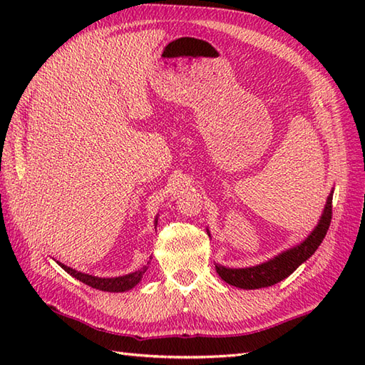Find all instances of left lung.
<instances>
[{
	"label": "left lung",
	"mask_w": 365,
	"mask_h": 365,
	"mask_svg": "<svg viewBox=\"0 0 365 365\" xmlns=\"http://www.w3.org/2000/svg\"><path fill=\"white\" fill-rule=\"evenodd\" d=\"M332 192L328 196L327 205L322 218L317 224V227L312 230L304 242L290 247L281 254H277L274 259H269L268 262H263L260 265L250 267V268H226L222 265H215L216 273L220 274L222 281L227 284L238 287V289L245 290H254L262 289V287H269L282 279L289 277L294 269H297L301 263H304L311 255L319 250L324 235L329 229L331 218H332Z\"/></svg>",
	"instance_id": "1"
}]
</instances>
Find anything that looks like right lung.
Here are the masks:
<instances>
[{
  "mask_svg": "<svg viewBox=\"0 0 365 365\" xmlns=\"http://www.w3.org/2000/svg\"><path fill=\"white\" fill-rule=\"evenodd\" d=\"M155 227H157V220H155ZM61 268H64L68 274L73 276L75 279H78L83 284H86L92 289H97V290H103V292H127L130 289H133V287L141 281L143 274L147 271V267H143L141 269L135 271V273H130L125 276H119V277H97V276H92V274H84L80 273V271H76L71 267H66L63 263H59ZM149 265V263H147Z\"/></svg>",
  "mask_w": 365,
  "mask_h": 365,
  "instance_id": "add662e5",
  "label": "right lung"
}]
</instances>
